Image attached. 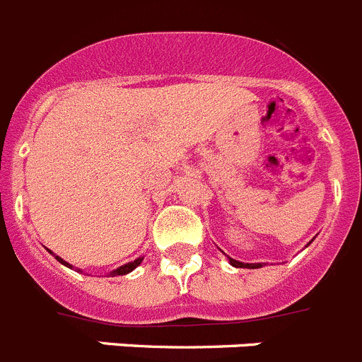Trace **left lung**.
I'll use <instances>...</instances> for the list:
<instances>
[{"label":"left lung","mask_w":362,"mask_h":362,"mask_svg":"<svg viewBox=\"0 0 362 362\" xmlns=\"http://www.w3.org/2000/svg\"><path fill=\"white\" fill-rule=\"evenodd\" d=\"M228 259H229V264H231V266H235V268H247V269L262 268V264H260V262H257V264H246V262H240V260L231 259V257H228Z\"/></svg>","instance_id":"left-lung-1"}]
</instances>
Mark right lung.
I'll return each instance as SVG.
<instances>
[{"instance_id":"add662e5","label":"right lung","mask_w":362,"mask_h":362,"mask_svg":"<svg viewBox=\"0 0 362 362\" xmlns=\"http://www.w3.org/2000/svg\"><path fill=\"white\" fill-rule=\"evenodd\" d=\"M56 257V255H54ZM56 260H58V262H62L64 264V266H67V268H72L71 264L69 262H65L64 259H59V257H56ZM142 260H144V257H138L136 260H133V262H127V264H124V266H120V268H116L115 272H111L109 273V275L107 276H116V275H127V273H131L133 272L134 268H136V266H140V264H142ZM78 272H80V269H78Z\"/></svg>"}]
</instances>
